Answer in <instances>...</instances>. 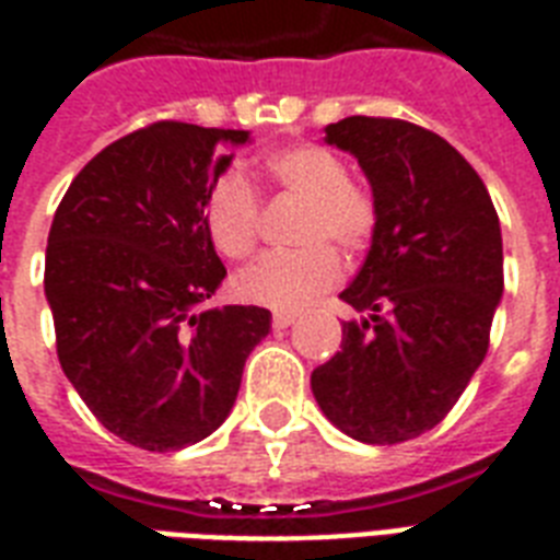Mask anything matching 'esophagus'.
I'll return each instance as SVG.
<instances>
[{
    "label": "esophagus",
    "mask_w": 560,
    "mask_h": 560,
    "mask_svg": "<svg viewBox=\"0 0 560 560\" xmlns=\"http://www.w3.org/2000/svg\"><path fill=\"white\" fill-rule=\"evenodd\" d=\"M296 311H276L272 314V328H290V325L296 323Z\"/></svg>",
    "instance_id": "34e87169"
}]
</instances>
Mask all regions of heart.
<instances>
[{"label":"heart","mask_w":560,"mask_h":560,"mask_svg":"<svg viewBox=\"0 0 560 560\" xmlns=\"http://www.w3.org/2000/svg\"><path fill=\"white\" fill-rule=\"evenodd\" d=\"M264 174L272 188L305 197L299 226L302 249L267 253L235 276V293L244 302L279 311H296L340 279L342 249H363L372 241L377 209L372 194L349 179L346 162L323 144H288L267 153ZM258 194L237 171L214 179L206 194V229L214 249L226 258H246L258 241Z\"/></svg>","instance_id":"heart-1"}]
</instances>
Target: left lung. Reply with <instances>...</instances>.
<instances>
[{"mask_svg":"<svg viewBox=\"0 0 560 560\" xmlns=\"http://www.w3.org/2000/svg\"><path fill=\"white\" fill-rule=\"evenodd\" d=\"M325 142L351 153L377 209L340 299V351L311 374L328 421L366 444L433 430L486 360L503 299V235L486 183L453 144L400 118L349 116Z\"/></svg>","mask_w":560,"mask_h":560,"instance_id":"left-lung-1","label":"left lung"}]
</instances>
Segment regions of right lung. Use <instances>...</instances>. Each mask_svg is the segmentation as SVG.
<instances>
[{
	"label": "right lung",
	"instance_id": "1",
	"mask_svg": "<svg viewBox=\"0 0 560 560\" xmlns=\"http://www.w3.org/2000/svg\"><path fill=\"white\" fill-rule=\"evenodd\" d=\"M249 130L156 121L107 144L57 206L46 299L57 358L92 416L142 451L168 453L218 430L235 407L270 311L202 307L226 267L206 229L223 144Z\"/></svg>",
	"mask_w": 560,
	"mask_h": 560
}]
</instances>
